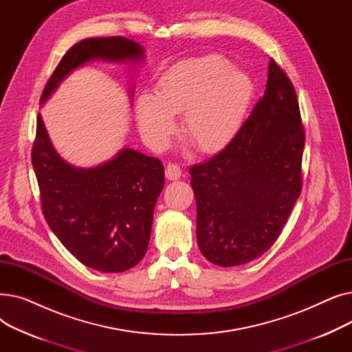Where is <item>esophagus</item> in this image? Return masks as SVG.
I'll return each instance as SVG.
<instances>
[{
	"instance_id": "esophagus-1",
	"label": "esophagus",
	"mask_w": 352,
	"mask_h": 352,
	"mask_svg": "<svg viewBox=\"0 0 352 352\" xmlns=\"http://www.w3.org/2000/svg\"><path fill=\"white\" fill-rule=\"evenodd\" d=\"M165 177H166V179H170V181L178 179L181 177L179 165H177V164H168V165H166L165 166Z\"/></svg>"
}]
</instances>
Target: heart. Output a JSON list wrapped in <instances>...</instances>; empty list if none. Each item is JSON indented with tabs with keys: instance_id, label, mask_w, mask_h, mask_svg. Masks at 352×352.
<instances>
[{
	"instance_id": "heart-1",
	"label": "heart",
	"mask_w": 352,
	"mask_h": 352,
	"mask_svg": "<svg viewBox=\"0 0 352 352\" xmlns=\"http://www.w3.org/2000/svg\"><path fill=\"white\" fill-rule=\"evenodd\" d=\"M252 84L219 55L174 65L158 81L155 96H141L135 113L146 144L161 150L182 114L181 131L201 153H217L236 134L251 98Z\"/></svg>"
}]
</instances>
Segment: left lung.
Wrapping results in <instances>:
<instances>
[{
	"label": "left lung",
	"instance_id": "8db88e82",
	"mask_svg": "<svg viewBox=\"0 0 352 352\" xmlns=\"http://www.w3.org/2000/svg\"><path fill=\"white\" fill-rule=\"evenodd\" d=\"M304 144L297 92L271 58L264 96L235 137L190 168L197 241L210 263L241 265L276 241L302 190Z\"/></svg>",
	"mask_w": 352,
	"mask_h": 352
}]
</instances>
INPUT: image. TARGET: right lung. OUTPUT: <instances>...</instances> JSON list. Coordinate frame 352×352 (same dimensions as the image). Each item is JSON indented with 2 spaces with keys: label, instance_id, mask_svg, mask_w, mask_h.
I'll return each mask as SVG.
<instances>
[{
  "label": "right lung",
  "instance_id": "1",
  "mask_svg": "<svg viewBox=\"0 0 352 352\" xmlns=\"http://www.w3.org/2000/svg\"><path fill=\"white\" fill-rule=\"evenodd\" d=\"M142 54V47L125 36L82 40L64 54L44 87L41 102L87 61L121 63L141 60ZM31 161L44 218L80 263L102 272H121L142 260L164 188V165L158 158L125 148L96 168H76L55 153L38 114Z\"/></svg>",
  "mask_w": 352,
  "mask_h": 352
}]
</instances>
